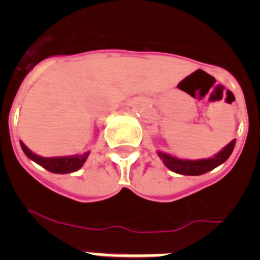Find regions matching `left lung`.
Returning <instances> with one entry per match:
<instances>
[{
  "label": "left lung",
  "mask_w": 260,
  "mask_h": 260,
  "mask_svg": "<svg viewBox=\"0 0 260 260\" xmlns=\"http://www.w3.org/2000/svg\"><path fill=\"white\" fill-rule=\"evenodd\" d=\"M234 144H236V139L226 144L219 153H216L213 157L210 158H201V160H183V158H177L173 156L168 155V153L158 151V157L161 158V161L164 162L165 167L168 169H171L172 172L178 174H185V176H201V174L207 173V172L212 171L216 167L221 165L228 160L231 153L233 152Z\"/></svg>",
  "instance_id": "left-lung-1"
}]
</instances>
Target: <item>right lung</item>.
Here are the masks:
<instances>
[{
    "label": "right lung",
    "instance_id": "add662e5",
    "mask_svg": "<svg viewBox=\"0 0 260 260\" xmlns=\"http://www.w3.org/2000/svg\"><path fill=\"white\" fill-rule=\"evenodd\" d=\"M20 147H22L23 152L26 153L27 157L31 158L32 161H35L36 164L41 165V167L47 169V171L52 172V173L57 174H65V173H73L77 172L78 169L83 167L86 162L87 157H88L89 152L82 153V155H74V156H59V157H43L36 153L32 152L26 147V144L20 142Z\"/></svg>",
    "mask_w": 260,
    "mask_h": 260
}]
</instances>
